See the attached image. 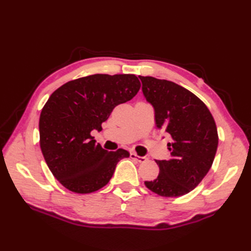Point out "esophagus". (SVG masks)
Here are the masks:
<instances>
[{"mask_svg": "<svg viewBox=\"0 0 251 251\" xmlns=\"http://www.w3.org/2000/svg\"><path fill=\"white\" fill-rule=\"evenodd\" d=\"M130 157L137 159V161L139 162V163H145V162L147 161V159H148L146 156H139V155H137V154H136L135 152H131V153H130Z\"/></svg>", "mask_w": 251, "mask_h": 251, "instance_id": "esophagus-1", "label": "esophagus"}]
</instances>
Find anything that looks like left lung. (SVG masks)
I'll return each mask as SVG.
<instances>
[{
  "label": "left lung",
  "instance_id": "obj_1",
  "mask_svg": "<svg viewBox=\"0 0 251 251\" xmlns=\"http://www.w3.org/2000/svg\"><path fill=\"white\" fill-rule=\"evenodd\" d=\"M142 92L155 112V124L172 138L168 161H155L157 178L145 184L154 193L177 197L189 193L204 179L218 148L214 117L202 101L167 79L139 76Z\"/></svg>",
  "mask_w": 251,
  "mask_h": 251
}]
</instances>
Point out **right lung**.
Segmentation results:
<instances>
[{
  "instance_id": "obj_1",
  "label": "right lung",
  "mask_w": 251,
  "mask_h": 251,
  "mask_svg": "<svg viewBox=\"0 0 251 251\" xmlns=\"http://www.w3.org/2000/svg\"><path fill=\"white\" fill-rule=\"evenodd\" d=\"M135 74H94L63 84L47 100L40 115V147L54 177L74 193L87 194L108 184L116 164L129 153L108 152L96 143L116 105L139 92Z\"/></svg>"
}]
</instances>
